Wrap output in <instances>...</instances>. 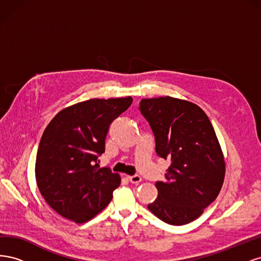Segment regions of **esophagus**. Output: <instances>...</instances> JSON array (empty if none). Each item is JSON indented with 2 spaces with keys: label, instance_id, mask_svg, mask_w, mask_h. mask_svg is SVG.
Segmentation results:
<instances>
[{
  "label": "esophagus",
  "instance_id": "1",
  "mask_svg": "<svg viewBox=\"0 0 261 261\" xmlns=\"http://www.w3.org/2000/svg\"><path fill=\"white\" fill-rule=\"evenodd\" d=\"M128 179L130 183L133 184H139L141 181V177L139 175H132V176H128Z\"/></svg>",
  "mask_w": 261,
  "mask_h": 261
}]
</instances>
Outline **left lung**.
<instances>
[{
    "label": "left lung",
    "mask_w": 261,
    "mask_h": 261,
    "mask_svg": "<svg viewBox=\"0 0 261 261\" xmlns=\"http://www.w3.org/2000/svg\"><path fill=\"white\" fill-rule=\"evenodd\" d=\"M139 110L153 132L155 152L171 160L148 209L165 223L187 224L216 200L223 185L225 162L216 132L202 109L186 100L143 99Z\"/></svg>",
    "instance_id": "8db88e82"
}]
</instances>
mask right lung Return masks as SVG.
I'll list each match as a JSON object with an SVG mask.
<instances>
[{"mask_svg":"<svg viewBox=\"0 0 261 261\" xmlns=\"http://www.w3.org/2000/svg\"><path fill=\"white\" fill-rule=\"evenodd\" d=\"M133 98L90 99L63 109L46 126L36 158V180L49 206L63 218L85 223L103 210L121 176L100 168L107 134Z\"/></svg>","mask_w":261,"mask_h":261,"instance_id":"right-lung-1","label":"right lung"}]
</instances>
